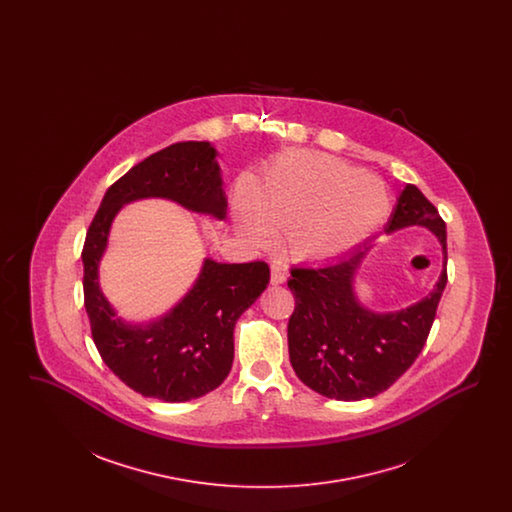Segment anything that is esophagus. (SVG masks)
Masks as SVG:
<instances>
[{
	"label": "esophagus",
	"mask_w": 512,
	"mask_h": 512,
	"mask_svg": "<svg viewBox=\"0 0 512 512\" xmlns=\"http://www.w3.org/2000/svg\"><path fill=\"white\" fill-rule=\"evenodd\" d=\"M284 282H286V268H282L278 263H274L270 267V284L272 286H280Z\"/></svg>",
	"instance_id": "34e87169"
}]
</instances>
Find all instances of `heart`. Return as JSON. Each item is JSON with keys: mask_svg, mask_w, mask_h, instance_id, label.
Returning <instances> with one entry per match:
<instances>
[{"mask_svg": "<svg viewBox=\"0 0 512 512\" xmlns=\"http://www.w3.org/2000/svg\"><path fill=\"white\" fill-rule=\"evenodd\" d=\"M249 242L270 244L286 228V245L299 261L340 257L374 236L390 215L386 186L324 153L282 155L255 190L245 178L234 201Z\"/></svg>", "mask_w": 512, "mask_h": 512, "instance_id": "obj_1", "label": "heart"}]
</instances>
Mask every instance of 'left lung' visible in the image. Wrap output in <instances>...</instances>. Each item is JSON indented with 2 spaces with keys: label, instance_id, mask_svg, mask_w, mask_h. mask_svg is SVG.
Returning a JSON list of instances; mask_svg holds the SVG:
<instances>
[{
  "label": "left lung",
  "instance_id": "1",
  "mask_svg": "<svg viewBox=\"0 0 512 512\" xmlns=\"http://www.w3.org/2000/svg\"><path fill=\"white\" fill-rule=\"evenodd\" d=\"M407 226L428 228L443 251V270L434 290L407 309L374 313L361 305L353 284L372 249L370 240L336 263L292 268L290 363L297 378L320 395L338 401L374 397L403 376L422 351L447 284V232L438 209L413 184L397 197L386 232Z\"/></svg>",
  "mask_w": 512,
  "mask_h": 512
}]
</instances>
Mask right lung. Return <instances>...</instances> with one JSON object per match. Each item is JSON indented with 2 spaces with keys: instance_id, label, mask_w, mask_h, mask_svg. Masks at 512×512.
I'll return each instance as SVG.
<instances>
[{
  "instance_id": "add662e5",
  "label": "right lung",
  "mask_w": 512,
  "mask_h": 512,
  "mask_svg": "<svg viewBox=\"0 0 512 512\" xmlns=\"http://www.w3.org/2000/svg\"><path fill=\"white\" fill-rule=\"evenodd\" d=\"M147 197L224 219L217 149L209 142H178L132 167L103 195L82 249L84 307L103 363L144 397L180 403L224 382L234 361V326L265 292L270 270L263 261L230 265L207 257L192 290L165 317L124 322L99 288V261L122 205Z\"/></svg>"
}]
</instances>
